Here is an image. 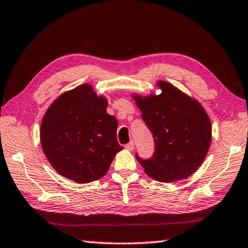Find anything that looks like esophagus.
<instances>
[{
  "label": "esophagus",
  "mask_w": 248,
  "mask_h": 248,
  "mask_svg": "<svg viewBox=\"0 0 248 248\" xmlns=\"http://www.w3.org/2000/svg\"><path fill=\"white\" fill-rule=\"evenodd\" d=\"M124 147H125V149H128V150H132L134 148V142H133V140H131L130 143L125 144Z\"/></svg>",
  "instance_id": "34e87169"
}]
</instances>
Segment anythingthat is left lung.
<instances>
[{"label":"left lung","instance_id":"1","mask_svg":"<svg viewBox=\"0 0 248 248\" xmlns=\"http://www.w3.org/2000/svg\"><path fill=\"white\" fill-rule=\"evenodd\" d=\"M159 95H134L155 140L153 157L138 161L148 176L162 183L187 178L201 166L210 148L212 125L201 104L167 81Z\"/></svg>","mask_w":248,"mask_h":248}]
</instances>
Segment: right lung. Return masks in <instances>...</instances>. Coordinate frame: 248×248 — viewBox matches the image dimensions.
Returning <instances> with one entry per match:
<instances>
[{"label":"right lung","mask_w":248,"mask_h":248,"mask_svg":"<svg viewBox=\"0 0 248 248\" xmlns=\"http://www.w3.org/2000/svg\"><path fill=\"white\" fill-rule=\"evenodd\" d=\"M108 101L88 84L59 96L42 120L41 143L48 161L62 175L78 184L104 176L115 155L118 123L106 113Z\"/></svg>","instance_id":"1"}]
</instances>
